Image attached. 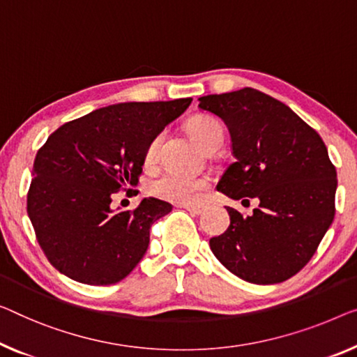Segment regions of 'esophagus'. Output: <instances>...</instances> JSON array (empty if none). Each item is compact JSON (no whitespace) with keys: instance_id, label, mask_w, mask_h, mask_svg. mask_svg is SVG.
Returning <instances> with one entry per match:
<instances>
[{"instance_id":"34e87169","label":"esophagus","mask_w":357,"mask_h":357,"mask_svg":"<svg viewBox=\"0 0 357 357\" xmlns=\"http://www.w3.org/2000/svg\"><path fill=\"white\" fill-rule=\"evenodd\" d=\"M181 208H185L189 213H192V215H200V213L204 211V206H195V205H181Z\"/></svg>"}]
</instances>
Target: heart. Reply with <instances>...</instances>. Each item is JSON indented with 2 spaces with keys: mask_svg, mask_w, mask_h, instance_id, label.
<instances>
[{
  "mask_svg": "<svg viewBox=\"0 0 357 357\" xmlns=\"http://www.w3.org/2000/svg\"><path fill=\"white\" fill-rule=\"evenodd\" d=\"M188 131L204 151H213L221 147L225 141V128L215 116L199 114L188 121ZM162 132H158L149 141L144 152L146 165H153L158 158V151L162 144ZM208 188L206 178L184 176L178 173H165L157 178L151 185L153 195L160 197L163 200L173 202V204H194Z\"/></svg>",
  "mask_w": 357,
  "mask_h": 357,
  "instance_id": "heart-1",
  "label": "heart"
}]
</instances>
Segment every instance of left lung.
<instances>
[{
  "instance_id": "1",
  "label": "left lung",
  "mask_w": 357,
  "mask_h": 357,
  "mask_svg": "<svg viewBox=\"0 0 357 357\" xmlns=\"http://www.w3.org/2000/svg\"><path fill=\"white\" fill-rule=\"evenodd\" d=\"M199 107L225 120L234 162L216 189L258 199L252 216L227 206L231 225L210 238L221 264L252 284H279L305 268L335 216L337 172L316 130L258 89L208 94Z\"/></svg>"
}]
</instances>
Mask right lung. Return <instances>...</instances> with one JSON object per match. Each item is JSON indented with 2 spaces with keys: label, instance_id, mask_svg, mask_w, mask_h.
<instances>
[{
  "label": "right lung",
  "instance_id": "right-lung-1",
  "mask_svg": "<svg viewBox=\"0 0 357 357\" xmlns=\"http://www.w3.org/2000/svg\"><path fill=\"white\" fill-rule=\"evenodd\" d=\"M190 98L109 105L67 121L36 152L26 213L43 253L67 278L88 285L125 279L149 247L151 227L172 211L142 199L114 211L112 197L136 185L149 141L183 114Z\"/></svg>",
  "mask_w": 357,
  "mask_h": 357
}]
</instances>
